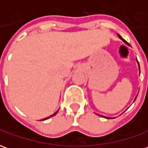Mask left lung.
<instances>
[{
	"mask_svg": "<svg viewBox=\"0 0 148 148\" xmlns=\"http://www.w3.org/2000/svg\"><path fill=\"white\" fill-rule=\"evenodd\" d=\"M118 36H119V35H118ZM119 37H120V38H121V39H123V41H124V42H126V41H125V40H124V39H122V37H121V36H119ZM137 62H138V60H137ZM138 64H139V62H138ZM139 69H140V64H139ZM99 116H100V115H99ZM103 117H104V116H103ZM106 118H107V117H106ZM108 119H109V118H108Z\"/></svg>",
	"mask_w": 148,
	"mask_h": 148,
	"instance_id": "1",
	"label": "left lung"
}]
</instances>
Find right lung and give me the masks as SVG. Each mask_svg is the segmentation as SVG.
Segmentation results:
<instances>
[{
  "label": "right lung",
  "instance_id": "obj_1",
  "mask_svg": "<svg viewBox=\"0 0 148 148\" xmlns=\"http://www.w3.org/2000/svg\"><path fill=\"white\" fill-rule=\"evenodd\" d=\"M57 112H58V111H57V112H55V113H54V114L51 115V116H48V117H47V118H44V119H42V121H45V120H47V119H48V118L51 117V116H55V115L56 114V113H57Z\"/></svg>",
  "mask_w": 148,
  "mask_h": 148
}]
</instances>
